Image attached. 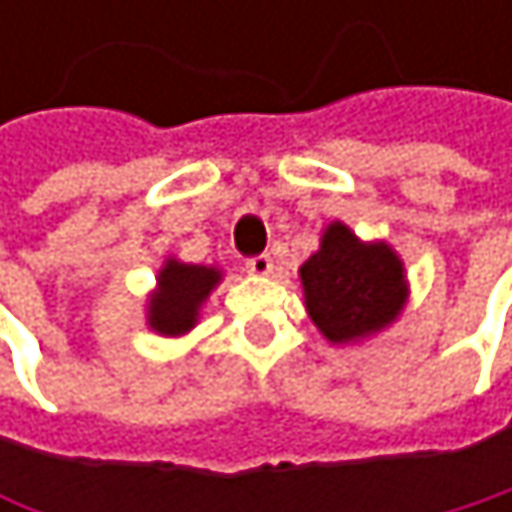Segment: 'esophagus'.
<instances>
[{"label": "esophagus", "instance_id": "1", "mask_svg": "<svg viewBox=\"0 0 512 512\" xmlns=\"http://www.w3.org/2000/svg\"><path fill=\"white\" fill-rule=\"evenodd\" d=\"M246 269L252 272V275H269L272 272V257L269 255H255L246 260Z\"/></svg>", "mask_w": 512, "mask_h": 512}]
</instances>
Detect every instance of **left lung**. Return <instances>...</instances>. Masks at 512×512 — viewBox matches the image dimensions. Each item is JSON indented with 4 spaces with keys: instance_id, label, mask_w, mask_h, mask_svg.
I'll list each match as a JSON object with an SVG mask.
<instances>
[{
    "instance_id": "8db88e82",
    "label": "left lung",
    "mask_w": 512,
    "mask_h": 512,
    "mask_svg": "<svg viewBox=\"0 0 512 512\" xmlns=\"http://www.w3.org/2000/svg\"><path fill=\"white\" fill-rule=\"evenodd\" d=\"M305 308L329 344H356L391 326L409 296L403 260L388 243H361L344 222L323 231L299 266Z\"/></svg>"
}]
</instances>
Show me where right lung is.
<instances>
[{"label":"right lung","mask_w":512,"mask_h":512,"mask_svg":"<svg viewBox=\"0 0 512 512\" xmlns=\"http://www.w3.org/2000/svg\"><path fill=\"white\" fill-rule=\"evenodd\" d=\"M222 281V269L201 263H180L168 257L156 275V290L148 296V326L162 338H180L195 329L201 305Z\"/></svg>","instance_id":"obj_1"}]
</instances>
